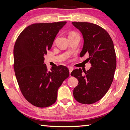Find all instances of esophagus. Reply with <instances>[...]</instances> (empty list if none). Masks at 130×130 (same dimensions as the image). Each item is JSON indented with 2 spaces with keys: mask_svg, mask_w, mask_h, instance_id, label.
Masks as SVG:
<instances>
[{
  "mask_svg": "<svg viewBox=\"0 0 130 130\" xmlns=\"http://www.w3.org/2000/svg\"><path fill=\"white\" fill-rule=\"evenodd\" d=\"M69 74H70V76H71V72H72V71H73V68H72V67H69Z\"/></svg>",
  "mask_w": 130,
  "mask_h": 130,
  "instance_id": "esophagus-1",
  "label": "esophagus"
}]
</instances>
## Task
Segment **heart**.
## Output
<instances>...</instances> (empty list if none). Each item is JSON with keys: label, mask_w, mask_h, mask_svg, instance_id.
<instances>
[{"label": "heart", "mask_w": 130, "mask_h": 130, "mask_svg": "<svg viewBox=\"0 0 130 130\" xmlns=\"http://www.w3.org/2000/svg\"><path fill=\"white\" fill-rule=\"evenodd\" d=\"M77 35V33L75 32H72L70 33L69 36H72V35Z\"/></svg>", "instance_id": "b5f03b06"}]
</instances>
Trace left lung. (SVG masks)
<instances>
[{"instance_id": "left-lung-1", "label": "left lung", "mask_w": 130, "mask_h": 130, "mask_svg": "<svg viewBox=\"0 0 130 130\" xmlns=\"http://www.w3.org/2000/svg\"><path fill=\"white\" fill-rule=\"evenodd\" d=\"M83 35L84 44L80 57L89 54L92 67L87 71L76 69L71 75L79 83L73 96L83 104H92L100 100L109 89L116 68V56L112 38L104 28L85 22H72Z\"/></svg>"}]
</instances>
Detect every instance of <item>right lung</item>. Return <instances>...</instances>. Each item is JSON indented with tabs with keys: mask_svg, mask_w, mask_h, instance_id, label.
Wrapping results in <instances>:
<instances>
[{
	"mask_svg": "<svg viewBox=\"0 0 130 130\" xmlns=\"http://www.w3.org/2000/svg\"><path fill=\"white\" fill-rule=\"evenodd\" d=\"M67 23H36L20 34L14 47V69L21 92L28 101L39 108L54 104L57 91L69 71L65 66L51 71L44 63V55L52 46L55 36Z\"/></svg>",
	"mask_w": 130,
	"mask_h": 130,
	"instance_id": "1",
	"label": "right lung"
}]
</instances>
